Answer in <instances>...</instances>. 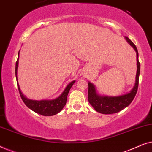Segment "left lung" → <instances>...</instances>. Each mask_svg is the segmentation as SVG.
Returning <instances> with one entry per match:
<instances>
[{
  "label": "left lung",
  "instance_id": "1",
  "mask_svg": "<svg viewBox=\"0 0 152 152\" xmlns=\"http://www.w3.org/2000/svg\"><path fill=\"white\" fill-rule=\"evenodd\" d=\"M127 42L134 48L136 52L137 55V73L136 77V84L135 86L132 91L127 94L120 95L118 97H108L103 96L100 97L97 94L95 86L88 82V99L89 103L92 105L95 110L99 113L103 114H112L118 113L124 108L128 107L131 102L136 96L137 91L138 88L139 83V75L140 71V64L138 61V53L137 48L134 43L128 38L125 37Z\"/></svg>",
  "mask_w": 152,
  "mask_h": 152
}]
</instances>
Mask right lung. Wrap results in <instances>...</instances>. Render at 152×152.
<instances>
[{
    "instance_id": "1",
    "label": "right lung",
    "mask_w": 152,
    "mask_h": 152,
    "mask_svg": "<svg viewBox=\"0 0 152 152\" xmlns=\"http://www.w3.org/2000/svg\"><path fill=\"white\" fill-rule=\"evenodd\" d=\"M18 58H19V52H18V57L17 61L16 62V77L17 78V68L18 64ZM75 81H72L68 85L65 90L62 94L60 95L59 97L55 99H52V100H31V99H27L26 97H24V95L22 94L21 91L20 90L19 86L18 84L17 81V86L18 91H19V94L21 97L22 100L23 101L27 107L32 109L33 111L36 112V113L40 114V115L44 116H51L54 115L55 114L59 113L60 111L63 109L64 106H65L66 101H67V96L68 93H69L70 89L71 88L72 85Z\"/></svg>"
}]
</instances>
